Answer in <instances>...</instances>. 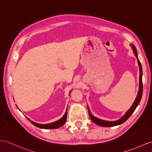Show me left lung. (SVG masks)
<instances>
[{
	"mask_svg": "<svg viewBox=\"0 0 152 152\" xmlns=\"http://www.w3.org/2000/svg\"><path fill=\"white\" fill-rule=\"evenodd\" d=\"M131 46H132V49H133V50H134V52L135 53V57H137V62H138V64H139V69H140V77H139L140 84H139V90L137 97L134 103L133 104L132 106L131 107V108L129 109L126 113V114L123 117L121 118V119L116 121H104V120L98 119V118L94 117L93 115H91V113L90 112V110H89L88 108V114L90 117V119L96 124L101 126H104V127H112V126H117V125H119L122 123H124V122L132 115V114L134 113L135 110L136 109L137 107V106L139 105L140 100H141L142 95V90H143L142 80V66H141V64H140V62L139 60L138 55H137V49H136L135 46L134 45V44H131Z\"/></svg>",
	"mask_w": 152,
	"mask_h": 152,
	"instance_id": "obj_1",
	"label": "left lung"
}]
</instances>
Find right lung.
Here are the masks:
<instances>
[{
	"instance_id": "right-lung-1",
	"label": "right lung",
	"mask_w": 152,
	"mask_h": 152,
	"mask_svg": "<svg viewBox=\"0 0 152 152\" xmlns=\"http://www.w3.org/2000/svg\"><path fill=\"white\" fill-rule=\"evenodd\" d=\"M27 119L30 121V123H32L33 125H35V126L40 128H44V129H55V128H58L59 127L62 126V125L64 124L66 121V119H67V110L64 114V115L62 117L61 119H59L57 121H55L54 123H50V124H37L35 123L34 122H33L29 120L28 118Z\"/></svg>"
}]
</instances>
